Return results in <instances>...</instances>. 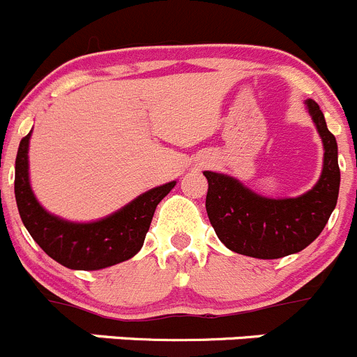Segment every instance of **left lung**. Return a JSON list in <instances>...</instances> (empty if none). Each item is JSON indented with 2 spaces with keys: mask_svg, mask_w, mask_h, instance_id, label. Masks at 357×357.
Masks as SVG:
<instances>
[{
  "mask_svg": "<svg viewBox=\"0 0 357 357\" xmlns=\"http://www.w3.org/2000/svg\"><path fill=\"white\" fill-rule=\"evenodd\" d=\"M324 144V169L314 188L296 199H266L238 179L206 171V211L220 241L236 254L280 259L301 252L328 224L338 201L340 167L336 139L317 102L306 100Z\"/></svg>",
  "mask_w": 357,
  "mask_h": 357,
  "instance_id": "8db88e82",
  "label": "left lung"
}]
</instances>
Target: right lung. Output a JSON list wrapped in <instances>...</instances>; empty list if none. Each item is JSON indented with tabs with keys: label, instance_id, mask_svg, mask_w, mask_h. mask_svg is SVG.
<instances>
[{
	"label": "right lung",
	"instance_id": "1",
	"mask_svg": "<svg viewBox=\"0 0 357 357\" xmlns=\"http://www.w3.org/2000/svg\"><path fill=\"white\" fill-rule=\"evenodd\" d=\"M22 137L15 158V201L22 224L40 248L70 269H102L128 261L142 248L153 215L176 181L139 195L123 209L93 224H72L49 215L35 199L28 178V146Z\"/></svg>",
	"mask_w": 357,
	"mask_h": 357
}]
</instances>
